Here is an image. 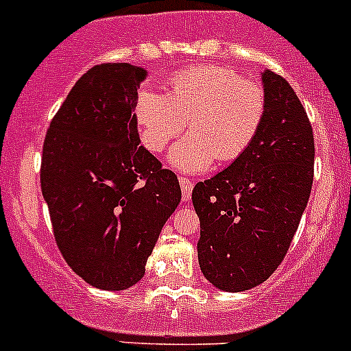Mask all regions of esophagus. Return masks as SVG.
<instances>
[{
    "label": "esophagus",
    "mask_w": 351,
    "mask_h": 351,
    "mask_svg": "<svg viewBox=\"0 0 351 351\" xmlns=\"http://www.w3.org/2000/svg\"><path fill=\"white\" fill-rule=\"evenodd\" d=\"M180 186H182V195L183 200H190L192 198V190H193V183L190 182L189 178H180Z\"/></svg>",
    "instance_id": "1"
}]
</instances>
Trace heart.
<instances>
[{"label":"heart","instance_id":"heart-1","mask_svg":"<svg viewBox=\"0 0 351 351\" xmlns=\"http://www.w3.org/2000/svg\"><path fill=\"white\" fill-rule=\"evenodd\" d=\"M169 93L146 88L136 104L143 144L161 153L189 122L190 134L173 146L168 162L189 175L215 161L232 162L254 143L267 117V91L229 67L197 66L168 80Z\"/></svg>","mask_w":351,"mask_h":351}]
</instances>
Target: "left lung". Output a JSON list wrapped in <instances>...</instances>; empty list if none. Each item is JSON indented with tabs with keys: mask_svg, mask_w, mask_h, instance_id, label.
<instances>
[{
	"mask_svg": "<svg viewBox=\"0 0 351 351\" xmlns=\"http://www.w3.org/2000/svg\"><path fill=\"white\" fill-rule=\"evenodd\" d=\"M267 117L241 158L192 192L200 219L204 277L226 292L263 284L278 268L306 210L314 178V136L295 91L265 69Z\"/></svg>",
	"mask_w": 351,
	"mask_h": 351,
	"instance_id": "obj_1",
	"label": "left lung"
}]
</instances>
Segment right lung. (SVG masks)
<instances>
[{"label": "right lung", "mask_w": 351, "mask_h": 351, "mask_svg": "<svg viewBox=\"0 0 351 351\" xmlns=\"http://www.w3.org/2000/svg\"><path fill=\"white\" fill-rule=\"evenodd\" d=\"M144 67L108 62L83 74L52 119L40 166L54 238L86 284L125 290L146 274L161 229L182 200L178 178L137 132Z\"/></svg>", "instance_id": "right-lung-1"}]
</instances>
